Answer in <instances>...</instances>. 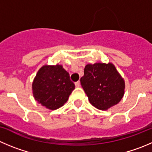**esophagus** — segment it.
<instances>
[{
  "label": "esophagus",
  "mask_w": 152,
  "mask_h": 152,
  "mask_svg": "<svg viewBox=\"0 0 152 152\" xmlns=\"http://www.w3.org/2000/svg\"><path fill=\"white\" fill-rule=\"evenodd\" d=\"M80 81L75 82V86H76V87H80Z\"/></svg>",
  "instance_id": "esophagus-1"
}]
</instances>
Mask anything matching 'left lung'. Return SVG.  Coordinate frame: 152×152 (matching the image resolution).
<instances>
[{"label":"left lung","mask_w":152,"mask_h":152,"mask_svg":"<svg viewBox=\"0 0 152 152\" xmlns=\"http://www.w3.org/2000/svg\"><path fill=\"white\" fill-rule=\"evenodd\" d=\"M80 84L91 104L101 110L117 104L125 93L124 79L110 63L86 65Z\"/></svg>","instance_id":"8db88e82"}]
</instances>
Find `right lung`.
Listing matches in <instances>:
<instances>
[{
  "instance_id": "right-lung-1",
  "label": "right lung",
  "mask_w": 152,
  "mask_h": 152,
  "mask_svg": "<svg viewBox=\"0 0 152 152\" xmlns=\"http://www.w3.org/2000/svg\"><path fill=\"white\" fill-rule=\"evenodd\" d=\"M75 88L69 74L58 64L40 68L32 84L35 100L52 110L63 106Z\"/></svg>"
}]
</instances>
